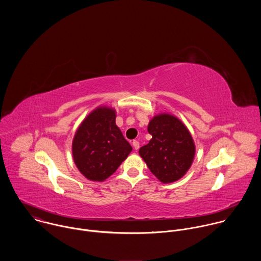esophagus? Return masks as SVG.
<instances>
[{
  "instance_id": "obj_1",
  "label": "esophagus",
  "mask_w": 261,
  "mask_h": 261,
  "mask_svg": "<svg viewBox=\"0 0 261 261\" xmlns=\"http://www.w3.org/2000/svg\"><path fill=\"white\" fill-rule=\"evenodd\" d=\"M132 145H133V147H134V150H136V151L139 148V142H138L137 140H133Z\"/></svg>"
}]
</instances>
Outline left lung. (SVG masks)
<instances>
[{
	"instance_id": "1",
	"label": "left lung",
	"mask_w": 261,
	"mask_h": 261,
	"mask_svg": "<svg viewBox=\"0 0 261 261\" xmlns=\"http://www.w3.org/2000/svg\"><path fill=\"white\" fill-rule=\"evenodd\" d=\"M152 139L139 148L148 169L163 184L181 178L191 167L195 143L188 128L175 116L159 114L147 126Z\"/></svg>"
}]
</instances>
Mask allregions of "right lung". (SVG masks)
Segmentation results:
<instances>
[{
	"label": "right lung",
	"mask_w": 261,
	"mask_h": 261,
	"mask_svg": "<svg viewBox=\"0 0 261 261\" xmlns=\"http://www.w3.org/2000/svg\"><path fill=\"white\" fill-rule=\"evenodd\" d=\"M116 118L115 108L98 106L85 118L74 134L73 161L90 180H105L132 151L116 124Z\"/></svg>",
	"instance_id": "1"
}]
</instances>
